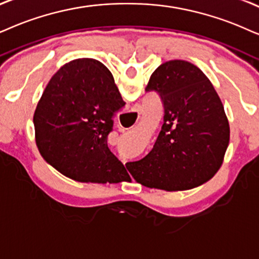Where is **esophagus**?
<instances>
[{
  "label": "esophagus",
  "instance_id": "obj_1",
  "mask_svg": "<svg viewBox=\"0 0 259 259\" xmlns=\"http://www.w3.org/2000/svg\"><path fill=\"white\" fill-rule=\"evenodd\" d=\"M132 112H133V114H136V116H140V110L137 109V107H134Z\"/></svg>",
  "mask_w": 259,
  "mask_h": 259
}]
</instances>
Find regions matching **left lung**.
Segmentation results:
<instances>
[{
  "label": "left lung",
  "mask_w": 259,
  "mask_h": 259,
  "mask_svg": "<svg viewBox=\"0 0 259 259\" xmlns=\"http://www.w3.org/2000/svg\"><path fill=\"white\" fill-rule=\"evenodd\" d=\"M146 92L163 104V124L153 149L126 162L136 182L148 188L182 191L208 182L220 168L230 142L224 105L209 78L190 62L162 63Z\"/></svg>",
  "instance_id": "1"
}]
</instances>
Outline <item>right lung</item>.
<instances>
[{
    "instance_id": "add662e5",
    "label": "right lung",
    "mask_w": 259,
    "mask_h": 259,
    "mask_svg": "<svg viewBox=\"0 0 259 259\" xmlns=\"http://www.w3.org/2000/svg\"><path fill=\"white\" fill-rule=\"evenodd\" d=\"M124 105L101 62L78 58L64 64L49 81L33 116L41 156L74 181H125V167L107 147L113 117Z\"/></svg>"
}]
</instances>
